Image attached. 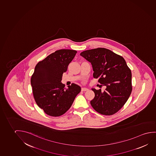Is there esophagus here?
I'll return each mask as SVG.
<instances>
[{"label":"esophagus","instance_id":"esophagus-1","mask_svg":"<svg viewBox=\"0 0 156 156\" xmlns=\"http://www.w3.org/2000/svg\"><path fill=\"white\" fill-rule=\"evenodd\" d=\"M88 90V88H86V87H82L81 88V90L82 91H87Z\"/></svg>","mask_w":156,"mask_h":156}]
</instances>
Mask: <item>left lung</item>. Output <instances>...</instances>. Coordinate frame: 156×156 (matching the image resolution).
<instances>
[{
    "instance_id": "1",
    "label": "left lung",
    "mask_w": 156,
    "mask_h": 156,
    "mask_svg": "<svg viewBox=\"0 0 156 156\" xmlns=\"http://www.w3.org/2000/svg\"><path fill=\"white\" fill-rule=\"evenodd\" d=\"M90 63L93 77L106 86L105 90L92 88L95 97L90 105L97 112L113 115L123 106L131 94V70L124 59L104 48L85 50L80 54Z\"/></svg>"
}]
</instances>
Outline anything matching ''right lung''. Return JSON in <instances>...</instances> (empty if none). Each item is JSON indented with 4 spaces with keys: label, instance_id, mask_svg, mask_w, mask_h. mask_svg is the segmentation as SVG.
<instances>
[{
    "label": "right lung",
    "instance_id": "add662e5",
    "mask_svg": "<svg viewBox=\"0 0 156 156\" xmlns=\"http://www.w3.org/2000/svg\"><path fill=\"white\" fill-rule=\"evenodd\" d=\"M77 52L74 50H58L36 64L30 79L33 93L37 105L48 115L64 114L81 90L77 84L66 88L61 83L63 72Z\"/></svg>",
    "mask_w": 156,
    "mask_h": 156
}]
</instances>
